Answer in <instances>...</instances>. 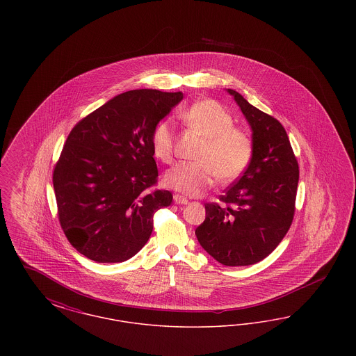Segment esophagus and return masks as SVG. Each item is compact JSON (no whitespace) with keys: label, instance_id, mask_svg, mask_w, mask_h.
Instances as JSON below:
<instances>
[{"label":"esophagus","instance_id":"1","mask_svg":"<svg viewBox=\"0 0 356 356\" xmlns=\"http://www.w3.org/2000/svg\"><path fill=\"white\" fill-rule=\"evenodd\" d=\"M173 200H175V203L176 204H188V199L183 197L181 195H175V196H173Z\"/></svg>","mask_w":356,"mask_h":356}]
</instances>
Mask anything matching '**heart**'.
<instances>
[{
	"instance_id": "obj_1",
	"label": "heart",
	"mask_w": 356,
	"mask_h": 356,
	"mask_svg": "<svg viewBox=\"0 0 356 356\" xmlns=\"http://www.w3.org/2000/svg\"><path fill=\"white\" fill-rule=\"evenodd\" d=\"M180 119L189 131L204 138V144L196 154L197 163H180L165 173V186L188 196H199L218 176L222 181H232L248 168L254 141L244 129L234 127V118L219 102H195L181 112ZM173 147L172 125L168 121L157 124L152 134L154 157L168 164Z\"/></svg>"
}]
</instances>
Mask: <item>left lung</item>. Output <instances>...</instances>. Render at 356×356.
Listing matches in <instances>:
<instances>
[{
    "instance_id": "left-lung-1",
    "label": "left lung",
    "mask_w": 356,
    "mask_h": 356,
    "mask_svg": "<svg viewBox=\"0 0 356 356\" xmlns=\"http://www.w3.org/2000/svg\"><path fill=\"white\" fill-rule=\"evenodd\" d=\"M251 125L254 154L248 168L221 195L205 204L195 234L204 250L228 267L261 261L286 236L295 215L299 165L284 127L234 89Z\"/></svg>"
}]
</instances>
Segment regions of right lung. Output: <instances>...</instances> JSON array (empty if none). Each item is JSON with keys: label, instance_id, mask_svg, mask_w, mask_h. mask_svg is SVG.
Instances as JSON below:
<instances>
[{"label": "right lung", "instance_id": "obj_1", "mask_svg": "<svg viewBox=\"0 0 356 356\" xmlns=\"http://www.w3.org/2000/svg\"><path fill=\"white\" fill-rule=\"evenodd\" d=\"M181 92L136 89L105 102L70 131L53 170L60 225L97 263H121L148 241L153 215L172 203L156 189L152 134Z\"/></svg>", "mask_w": 356, "mask_h": 356}]
</instances>
